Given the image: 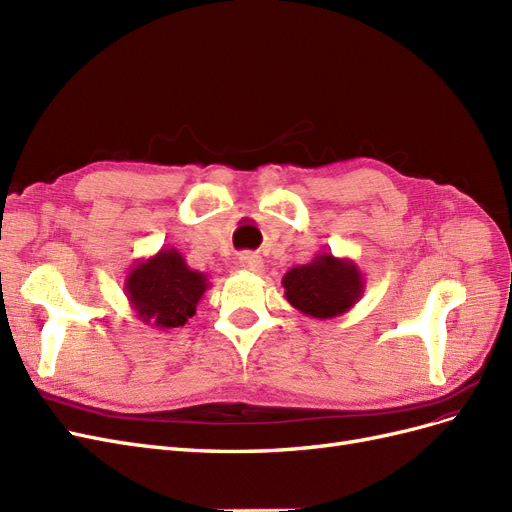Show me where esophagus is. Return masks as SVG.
Listing matches in <instances>:
<instances>
[{"label":"esophagus","mask_w":512,"mask_h":512,"mask_svg":"<svg viewBox=\"0 0 512 512\" xmlns=\"http://www.w3.org/2000/svg\"><path fill=\"white\" fill-rule=\"evenodd\" d=\"M239 267L243 271H250V273H262V269H265V262H262V258L254 252H245L239 256Z\"/></svg>","instance_id":"1"}]
</instances>
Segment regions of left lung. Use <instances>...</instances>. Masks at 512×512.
<instances>
[{"label":"left lung","mask_w":512,"mask_h":512,"mask_svg":"<svg viewBox=\"0 0 512 512\" xmlns=\"http://www.w3.org/2000/svg\"><path fill=\"white\" fill-rule=\"evenodd\" d=\"M282 286L294 309L318 320L350 312L365 292L363 273L356 262L329 252L316 254L307 265L292 267L282 277Z\"/></svg>","instance_id":"obj_1"}]
</instances>
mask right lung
Segmentation results:
<instances>
[{"label": "right lung", "instance_id": "1", "mask_svg": "<svg viewBox=\"0 0 512 512\" xmlns=\"http://www.w3.org/2000/svg\"><path fill=\"white\" fill-rule=\"evenodd\" d=\"M136 318L151 329L183 327L209 288L205 273L194 271L175 247L138 260L123 284Z\"/></svg>", "mask_w": 512, "mask_h": 512}]
</instances>
